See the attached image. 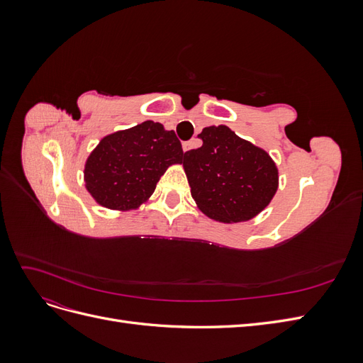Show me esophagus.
<instances>
[{"mask_svg":"<svg viewBox=\"0 0 363 363\" xmlns=\"http://www.w3.org/2000/svg\"><path fill=\"white\" fill-rule=\"evenodd\" d=\"M196 145H199V140H196V139L189 140V142H184V144H183V151H184V152H186V151H189V150L195 148Z\"/></svg>","mask_w":363,"mask_h":363,"instance_id":"34e87169","label":"esophagus"}]
</instances>
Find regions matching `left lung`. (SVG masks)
<instances>
[{
  "label": "left lung",
  "mask_w": 363,
  "mask_h": 363,
  "mask_svg": "<svg viewBox=\"0 0 363 363\" xmlns=\"http://www.w3.org/2000/svg\"><path fill=\"white\" fill-rule=\"evenodd\" d=\"M199 136L203 145L183 157L196 206L206 216L225 224L256 218L279 189L276 162L227 125L206 127Z\"/></svg>",
  "instance_id": "obj_1"
}]
</instances>
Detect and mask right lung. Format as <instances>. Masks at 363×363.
Instances as JSON below:
<instances>
[{
    "label": "right lung",
    "instance_id": "right-lung-1",
    "mask_svg": "<svg viewBox=\"0 0 363 363\" xmlns=\"http://www.w3.org/2000/svg\"><path fill=\"white\" fill-rule=\"evenodd\" d=\"M183 150L174 131L145 121L104 136L84 163V188L96 204L118 212L136 211L155 192Z\"/></svg>",
    "mask_w": 363,
    "mask_h": 363
}]
</instances>
